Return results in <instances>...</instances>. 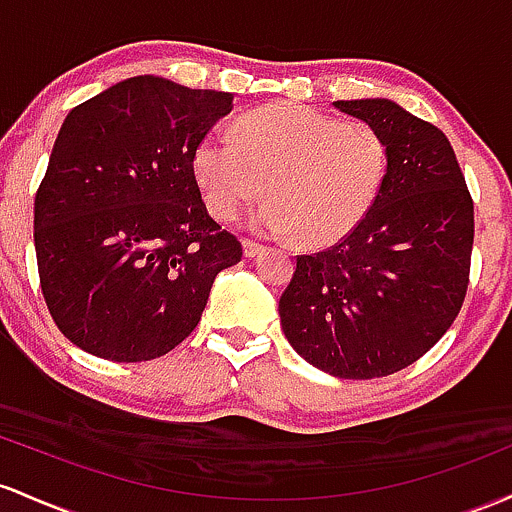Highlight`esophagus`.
<instances>
[{
	"label": "esophagus",
	"mask_w": 512,
	"mask_h": 512,
	"mask_svg": "<svg viewBox=\"0 0 512 512\" xmlns=\"http://www.w3.org/2000/svg\"><path fill=\"white\" fill-rule=\"evenodd\" d=\"M241 246H244V256L246 258H256L258 254H263V251H266V246L258 244V241H254V239H244V241H241Z\"/></svg>",
	"instance_id": "obj_1"
}]
</instances>
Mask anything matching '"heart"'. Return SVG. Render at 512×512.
I'll return each mask as SVG.
<instances>
[{
  "instance_id": "heart-1",
  "label": "heart",
  "mask_w": 512,
  "mask_h": 512,
  "mask_svg": "<svg viewBox=\"0 0 512 512\" xmlns=\"http://www.w3.org/2000/svg\"><path fill=\"white\" fill-rule=\"evenodd\" d=\"M210 132L193 149V176L212 217L232 222L263 198L254 227L271 237L329 246L348 237L387 179V142L363 120L273 103Z\"/></svg>"
}]
</instances>
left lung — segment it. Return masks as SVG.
<instances>
[{
  "mask_svg": "<svg viewBox=\"0 0 512 512\" xmlns=\"http://www.w3.org/2000/svg\"><path fill=\"white\" fill-rule=\"evenodd\" d=\"M380 130L387 179L358 227L297 256L280 297L290 346L343 380L387 377L426 355L462 309L474 203L445 132L389 99L333 101Z\"/></svg>",
  "mask_w": 512,
  "mask_h": 512,
  "instance_id": "left-lung-1",
  "label": "left lung"
}]
</instances>
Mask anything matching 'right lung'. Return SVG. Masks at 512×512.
I'll use <instances>...</instances> for the list:
<instances>
[{"mask_svg": "<svg viewBox=\"0 0 512 512\" xmlns=\"http://www.w3.org/2000/svg\"><path fill=\"white\" fill-rule=\"evenodd\" d=\"M232 94L130 77L65 118L36 193L40 290L77 348L113 363L174 350L241 244L208 215L193 149Z\"/></svg>", "mask_w": 512, "mask_h": 512, "instance_id": "add662e5", "label": "right lung"}]
</instances>
